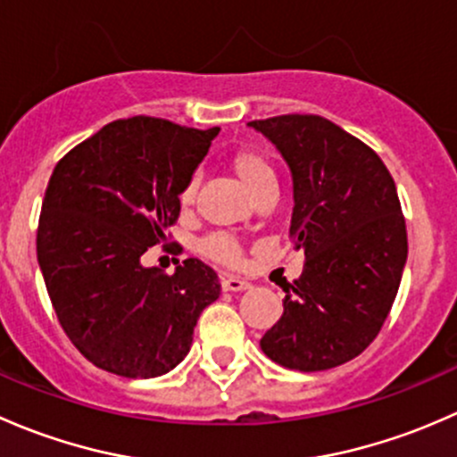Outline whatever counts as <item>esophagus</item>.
Segmentation results:
<instances>
[{"instance_id":"obj_1","label":"esophagus","mask_w":457,"mask_h":457,"mask_svg":"<svg viewBox=\"0 0 457 457\" xmlns=\"http://www.w3.org/2000/svg\"><path fill=\"white\" fill-rule=\"evenodd\" d=\"M220 284H222V288L228 290V293H239V290L251 288V284H248V281L239 279V277H233V275H222L220 277Z\"/></svg>"}]
</instances>
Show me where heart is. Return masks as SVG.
<instances>
[{"instance_id": "obj_1", "label": "heart", "mask_w": 457, "mask_h": 457, "mask_svg": "<svg viewBox=\"0 0 457 457\" xmlns=\"http://www.w3.org/2000/svg\"><path fill=\"white\" fill-rule=\"evenodd\" d=\"M227 167L253 197H257L266 189H275V171H272L270 162H268L257 149H235V152L228 154ZM195 195L197 178H191L185 185V189L180 191L182 206L194 204ZM200 251L202 255L209 257V260L227 263V266H237V263L242 262V248H239L237 239L228 233H213L209 235V237H204L200 244Z\"/></svg>"}]
</instances>
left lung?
<instances>
[{"mask_svg": "<svg viewBox=\"0 0 457 457\" xmlns=\"http://www.w3.org/2000/svg\"><path fill=\"white\" fill-rule=\"evenodd\" d=\"M248 125L288 162L290 237L305 255L284 314L260 345L288 370L337 368L374 341L401 286L407 228L396 185L374 149L323 116Z\"/></svg>", "mask_w": 457, "mask_h": 457, "instance_id": "left-lung-1", "label": "left lung"}]
</instances>
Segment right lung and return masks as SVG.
Instances as JSON below:
<instances>
[{"label": "right lung", "instance_id": "add662e5", "mask_svg": "<svg viewBox=\"0 0 457 457\" xmlns=\"http://www.w3.org/2000/svg\"><path fill=\"white\" fill-rule=\"evenodd\" d=\"M218 131L134 116L56 162L37 260L61 328L96 368L125 378L167 374L189 352L202 310L220 297L218 275L195 257L173 275L140 263L176 224L180 191Z\"/></svg>", "mask_w": 457, "mask_h": 457}]
</instances>
